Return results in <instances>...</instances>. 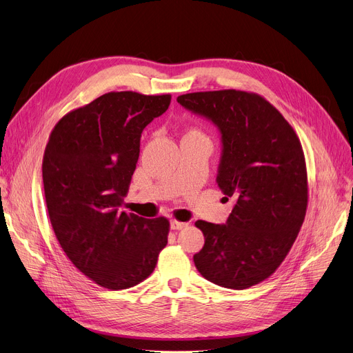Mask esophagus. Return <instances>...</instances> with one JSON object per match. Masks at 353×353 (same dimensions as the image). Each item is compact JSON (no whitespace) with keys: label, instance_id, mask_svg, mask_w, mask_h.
Segmentation results:
<instances>
[{"label":"esophagus","instance_id":"34e87169","mask_svg":"<svg viewBox=\"0 0 353 353\" xmlns=\"http://www.w3.org/2000/svg\"><path fill=\"white\" fill-rule=\"evenodd\" d=\"M188 226V223H183V221H179V220H172L170 221V228L173 229V230H181V229H184Z\"/></svg>","mask_w":353,"mask_h":353}]
</instances>
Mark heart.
I'll return each instance as SVG.
<instances>
[{
    "mask_svg": "<svg viewBox=\"0 0 353 353\" xmlns=\"http://www.w3.org/2000/svg\"><path fill=\"white\" fill-rule=\"evenodd\" d=\"M189 134H199V136H203L200 132H197V130H193V132H190Z\"/></svg>",
    "mask_w": 353,
    "mask_h": 353,
    "instance_id": "b5f03b06",
    "label": "heart"
}]
</instances>
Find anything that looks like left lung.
<instances>
[{"label":"left lung","mask_w":353,"mask_h":353,"mask_svg":"<svg viewBox=\"0 0 353 353\" xmlns=\"http://www.w3.org/2000/svg\"><path fill=\"white\" fill-rule=\"evenodd\" d=\"M177 101L219 127L223 152L217 184L236 199L226 225L196 221L205 246L193 256L194 265L214 285L248 289L281 266L303 225L309 194L301 140L256 92L199 91Z\"/></svg>","instance_id":"1"}]
</instances>
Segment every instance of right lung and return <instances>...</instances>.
<instances>
[{
    "label": "right lung",
    "mask_w": 353,
    "mask_h": 353,
    "mask_svg": "<svg viewBox=\"0 0 353 353\" xmlns=\"http://www.w3.org/2000/svg\"><path fill=\"white\" fill-rule=\"evenodd\" d=\"M170 101V94L111 91L70 111L50 134L43 183L52 230L71 263L105 289L147 279L167 245L169 220L144 219L120 206L143 130Z\"/></svg>",
    "instance_id": "obj_1"
}]
</instances>
